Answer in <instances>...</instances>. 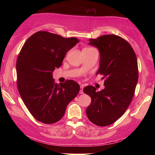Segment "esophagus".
<instances>
[{"mask_svg":"<svg viewBox=\"0 0 155 155\" xmlns=\"http://www.w3.org/2000/svg\"><path fill=\"white\" fill-rule=\"evenodd\" d=\"M83 86H81L80 87V91H79V93L80 94H83L84 92H83Z\"/></svg>","mask_w":155,"mask_h":155,"instance_id":"esophagus-1","label":"esophagus"}]
</instances>
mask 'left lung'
Here are the masks:
<instances>
[{"label":"left lung","instance_id":"8db88e82","mask_svg":"<svg viewBox=\"0 0 155 155\" xmlns=\"http://www.w3.org/2000/svg\"><path fill=\"white\" fill-rule=\"evenodd\" d=\"M89 44L100 51L97 74L104 76L105 88L100 92L92 86L84 88L92 99L86 113L90 122L104 127L120 119L130 104L138 82V62L130 44L119 35L90 38Z\"/></svg>","mask_w":155,"mask_h":155}]
</instances>
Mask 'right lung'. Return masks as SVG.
I'll return each instance as SVG.
<instances>
[{
  "mask_svg": "<svg viewBox=\"0 0 155 155\" xmlns=\"http://www.w3.org/2000/svg\"><path fill=\"white\" fill-rule=\"evenodd\" d=\"M77 38L41 31L26 41L17 60V85L23 102L36 120L53 124L61 120L68 104L79 93V84L67 80L54 83L52 72L61 66Z\"/></svg>",
  "mask_w": 155,
  "mask_h": 155,
  "instance_id": "add662e5",
  "label": "right lung"
}]
</instances>
